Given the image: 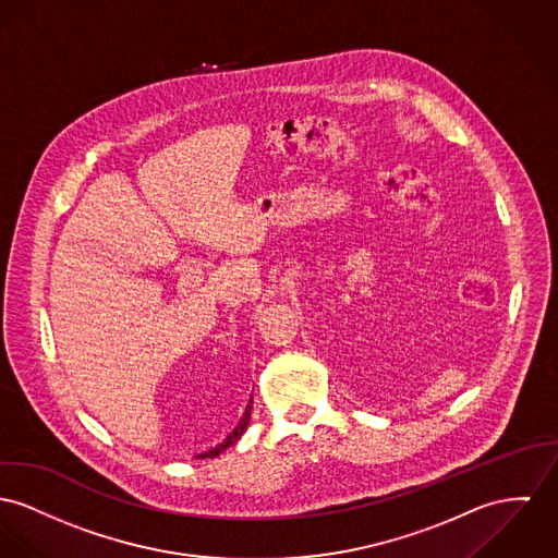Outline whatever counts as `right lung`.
<instances>
[{"label":"right lung","mask_w":558,"mask_h":558,"mask_svg":"<svg viewBox=\"0 0 558 558\" xmlns=\"http://www.w3.org/2000/svg\"><path fill=\"white\" fill-rule=\"evenodd\" d=\"M251 403H253V399H251ZM251 408L253 405H246V412H244V416H242V421L238 423V427L231 430L220 444H216L215 448H210V450H206V452H202V454H197V459H213V457H218L225 448H229V446H233L240 437H242V433L246 430L248 427V423H251Z\"/></svg>","instance_id":"1"}]
</instances>
